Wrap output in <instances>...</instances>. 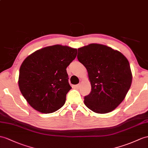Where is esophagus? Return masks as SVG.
Here are the masks:
<instances>
[{
  "label": "esophagus",
  "instance_id": "obj_1",
  "mask_svg": "<svg viewBox=\"0 0 148 148\" xmlns=\"http://www.w3.org/2000/svg\"><path fill=\"white\" fill-rule=\"evenodd\" d=\"M80 86H81V84H78V85H75V87H76V88L78 89V88H80Z\"/></svg>",
  "mask_w": 148,
  "mask_h": 148
}]
</instances>
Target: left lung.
<instances>
[{
  "label": "left lung",
  "mask_w": 148,
  "mask_h": 148,
  "mask_svg": "<svg viewBox=\"0 0 148 148\" xmlns=\"http://www.w3.org/2000/svg\"><path fill=\"white\" fill-rule=\"evenodd\" d=\"M77 58L87 70L92 87L90 93L84 97L85 105L97 114L116 109L132 84L127 59L117 50L97 43L78 48Z\"/></svg>",
  "instance_id": "obj_1"
}]
</instances>
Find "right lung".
Wrapping results in <instances>:
<instances>
[{"instance_id":"right-lung-1","label":"right lung","mask_w":148,"mask_h":148,"mask_svg":"<svg viewBox=\"0 0 148 148\" xmlns=\"http://www.w3.org/2000/svg\"><path fill=\"white\" fill-rule=\"evenodd\" d=\"M77 55V49L56 45L38 49L24 60L18 84L34 109L49 114L63 107L71 88L66 69Z\"/></svg>"}]
</instances>
